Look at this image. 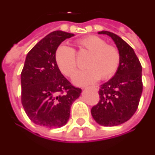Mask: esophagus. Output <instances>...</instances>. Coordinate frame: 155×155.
<instances>
[{
    "label": "esophagus",
    "mask_w": 155,
    "mask_h": 155,
    "mask_svg": "<svg viewBox=\"0 0 155 155\" xmlns=\"http://www.w3.org/2000/svg\"><path fill=\"white\" fill-rule=\"evenodd\" d=\"M88 88H91V89H94L95 91H99V86L98 85H93V86H90V87H85L84 89H88Z\"/></svg>",
    "instance_id": "obj_1"
}]
</instances>
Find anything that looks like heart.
Returning a JSON list of instances; mask_svg holds the SVG:
<instances>
[{"mask_svg": "<svg viewBox=\"0 0 155 155\" xmlns=\"http://www.w3.org/2000/svg\"><path fill=\"white\" fill-rule=\"evenodd\" d=\"M81 51L90 54L86 59V69L76 71L72 81L77 85L91 84L99 79L107 80L113 76L118 69L121 56L118 49L100 37L90 35L77 41ZM55 62L59 70L67 76H70L76 68V55L72 47L63 44L55 52Z\"/></svg>", "mask_w": 155, "mask_h": 155, "instance_id": "heart-1", "label": "heart"}]
</instances>
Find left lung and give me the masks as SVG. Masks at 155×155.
I'll use <instances>...</instances> for the list:
<instances>
[{
  "instance_id": "1",
  "label": "left lung",
  "mask_w": 155,
  "mask_h": 155,
  "mask_svg": "<svg viewBox=\"0 0 155 155\" xmlns=\"http://www.w3.org/2000/svg\"><path fill=\"white\" fill-rule=\"evenodd\" d=\"M99 34L111 37L117 47L121 60L115 75L101 85L100 101L91 108L96 123L106 127L125 123L137 111L143 91L142 66L133 48L113 32Z\"/></svg>"
}]
</instances>
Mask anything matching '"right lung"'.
I'll return each instance as SVG.
<instances>
[{
  "label": "right lung",
  "mask_w": 155,
  "mask_h": 155,
  "mask_svg": "<svg viewBox=\"0 0 155 155\" xmlns=\"http://www.w3.org/2000/svg\"><path fill=\"white\" fill-rule=\"evenodd\" d=\"M73 33L54 31L48 34L27 54L21 73V104L35 124L61 127L70 118V107L81 89L64 77L55 62V52Z\"/></svg>",
  "instance_id": "obj_1"
}]
</instances>
